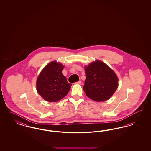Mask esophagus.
Wrapping results in <instances>:
<instances>
[{
	"instance_id": "esophagus-1",
	"label": "esophagus",
	"mask_w": 151,
	"mask_h": 151,
	"mask_svg": "<svg viewBox=\"0 0 151 151\" xmlns=\"http://www.w3.org/2000/svg\"><path fill=\"white\" fill-rule=\"evenodd\" d=\"M75 84H81V81L79 80V81H78L76 82V83H75Z\"/></svg>"
}]
</instances>
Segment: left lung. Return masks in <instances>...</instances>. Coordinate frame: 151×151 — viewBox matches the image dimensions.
<instances>
[{"label": "left lung", "instance_id": "1", "mask_svg": "<svg viewBox=\"0 0 151 151\" xmlns=\"http://www.w3.org/2000/svg\"><path fill=\"white\" fill-rule=\"evenodd\" d=\"M86 79L83 89L86 96L96 101H105L114 93L118 79L109 67L100 60L85 67Z\"/></svg>", "mask_w": 151, "mask_h": 151}]
</instances>
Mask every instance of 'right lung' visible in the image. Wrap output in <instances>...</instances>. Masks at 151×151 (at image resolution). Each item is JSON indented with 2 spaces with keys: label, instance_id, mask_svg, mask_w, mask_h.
Returning <instances> with one entry per match:
<instances>
[{
  "label": "right lung",
  "instance_id": "obj_1",
  "mask_svg": "<svg viewBox=\"0 0 151 151\" xmlns=\"http://www.w3.org/2000/svg\"><path fill=\"white\" fill-rule=\"evenodd\" d=\"M64 66L53 61L46 65L40 73L36 82L37 91L45 100L57 102L68 93L71 84L62 74Z\"/></svg>",
  "mask_w": 151,
  "mask_h": 151
}]
</instances>
